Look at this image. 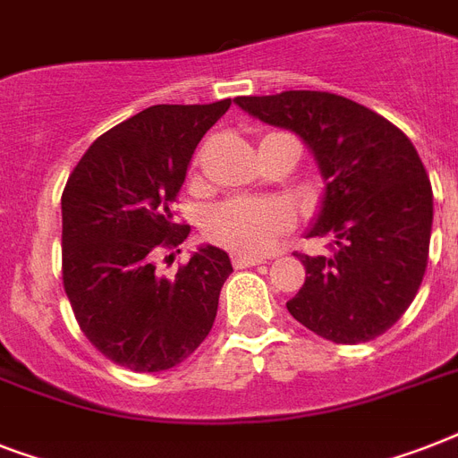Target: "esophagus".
<instances>
[{"instance_id": "1", "label": "esophagus", "mask_w": 458, "mask_h": 458, "mask_svg": "<svg viewBox=\"0 0 458 458\" xmlns=\"http://www.w3.org/2000/svg\"><path fill=\"white\" fill-rule=\"evenodd\" d=\"M266 259L261 257H244V254H237L235 259H233V266L235 268H251V266H259V264H264Z\"/></svg>"}]
</instances>
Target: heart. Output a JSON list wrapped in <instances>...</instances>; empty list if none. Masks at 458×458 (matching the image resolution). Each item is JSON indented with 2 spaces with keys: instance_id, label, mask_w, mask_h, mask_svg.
Masks as SVG:
<instances>
[{
  "instance_id": "obj_1",
  "label": "heart",
  "mask_w": 458,
  "mask_h": 458,
  "mask_svg": "<svg viewBox=\"0 0 458 458\" xmlns=\"http://www.w3.org/2000/svg\"><path fill=\"white\" fill-rule=\"evenodd\" d=\"M293 228V214L276 199H228L204 218V237L223 250L259 257Z\"/></svg>"
}]
</instances>
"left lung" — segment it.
Wrapping results in <instances>:
<instances>
[{
	"mask_svg": "<svg viewBox=\"0 0 458 458\" xmlns=\"http://www.w3.org/2000/svg\"><path fill=\"white\" fill-rule=\"evenodd\" d=\"M235 104L297 132L326 178L309 237H330V254H297L306 280L287 311L335 344L376 340L404 316L426 276L433 187L416 147L387 118L333 92L290 89Z\"/></svg>",
	"mask_w": 458,
	"mask_h": 458,
	"instance_id": "obj_1",
	"label": "left lung"
}]
</instances>
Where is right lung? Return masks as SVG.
Masks as SVG:
<instances>
[{"label":"right lung","mask_w":458,"mask_h":458,"mask_svg":"<svg viewBox=\"0 0 458 458\" xmlns=\"http://www.w3.org/2000/svg\"><path fill=\"white\" fill-rule=\"evenodd\" d=\"M230 109L157 104L104 132L61 194V276L82 335L109 361L157 373L185 361L208 335L233 266L201 247L173 278L157 261L185 242L173 204L204 132Z\"/></svg>","instance_id":"right-lung-1"}]
</instances>
